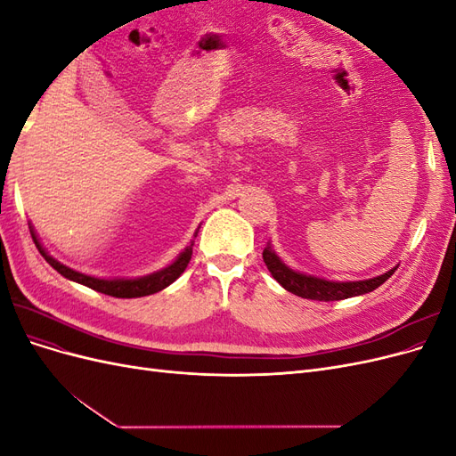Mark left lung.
Segmentation results:
<instances>
[{"label":"left lung","mask_w":456,"mask_h":456,"mask_svg":"<svg viewBox=\"0 0 456 456\" xmlns=\"http://www.w3.org/2000/svg\"><path fill=\"white\" fill-rule=\"evenodd\" d=\"M262 258H265L270 273L273 275V280L278 281L285 291L302 298L323 300V302L352 298V297H360V295L375 291L377 287H380L397 270V266H394L392 270L384 272L382 275H377V278L362 280V281H330L325 278H315V275H308V273L289 268L285 262L275 255L270 243L266 245L265 253H262Z\"/></svg>","instance_id":"left-lung-1"}]
</instances>
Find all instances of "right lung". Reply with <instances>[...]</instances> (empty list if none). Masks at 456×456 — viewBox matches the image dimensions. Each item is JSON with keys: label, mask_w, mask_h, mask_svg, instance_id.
Wrapping results in <instances>:
<instances>
[{"label": "right lung", "mask_w": 456, "mask_h": 456, "mask_svg": "<svg viewBox=\"0 0 456 456\" xmlns=\"http://www.w3.org/2000/svg\"><path fill=\"white\" fill-rule=\"evenodd\" d=\"M30 233H32V240L39 249L41 256H44L61 275H64L66 280L81 283V285H86L89 289H94V291L110 295V297H116V298H139V297H146V295H154V293L161 291V289L169 287L173 281H176L178 275H181L186 270L188 262L191 258V247H194V241H190V245L184 247V251L178 255L169 266H165L158 272H151L148 275H141V278H112V280H106V278H94V275L81 273V272H77L70 266L62 265V262H59L57 258H53L44 249V245H41L39 238L36 236L32 224H30ZM196 236H198V232L194 233V238Z\"/></svg>", "instance_id": "obj_1"}]
</instances>
